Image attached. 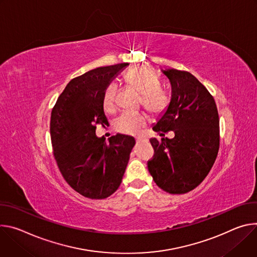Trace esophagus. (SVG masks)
Returning a JSON list of instances; mask_svg holds the SVG:
<instances>
[{"instance_id": "obj_1", "label": "esophagus", "mask_w": 257, "mask_h": 257, "mask_svg": "<svg viewBox=\"0 0 257 257\" xmlns=\"http://www.w3.org/2000/svg\"><path fill=\"white\" fill-rule=\"evenodd\" d=\"M136 141L137 142H148V140L146 138H144V137H137Z\"/></svg>"}]
</instances>
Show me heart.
<instances>
[{
	"instance_id": "obj_1",
	"label": "heart",
	"mask_w": 257,
	"mask_h": 257,
	"mask_svg": "<svg viewBox=\"0 0 257 257\" xmlns=\"http://www.w3.org/2000/svg\"><path fill=\"white\" fill-rule=\"evenodd\" d=\"M127 82L141 93V104L152 113L163 112L168 106V97L160 88L159 78L149 69L138 66L125 73ZM116 85L110 83L103 95V108L112 111L115 107ZM146 124V116L143 113L125 111L114 120V128L125 135H137Z\"/></svg>"
}]
</instances>
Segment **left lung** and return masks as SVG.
<instances>
[{"mask_svg": "<svg viewBox=\"0 0 257 257\" xmlns=\"http://www.w3.org/2000/svg\"><path fill=\"white\" fill-rule=\"evenodd\" d=\"M172 84V99L153 126L160 136L150 139L154 156L148 169L156 185L169 194H185L200 185L219 149V117L215 101L193 74L174 68L162 70Z\"/></svg>", "mask_w": 257, "mask_h": 257, "instance_id": "8db88e82", "label": "left lung"}]
</instances>
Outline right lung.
<instances>
[{
	"mask_svg": "<svg viewBox=\"0 0 257 257\" xmlns=\"http://www.w3.org/2000/svg\"><path fill=\"white\" fill-rule=\"evenodd\" d=\"M128 63L98 67L71 79L51 113L53 153L67 184L90 199H105L121 184L136 141L117 134L96 136V125L108 123L103 109L106 88Z\"/></svg>",
	"mask_w": 257,
	"mask_h": 257,
	"instance_id": "add662e5",
	"label": "right lung"
}]
</instances>
